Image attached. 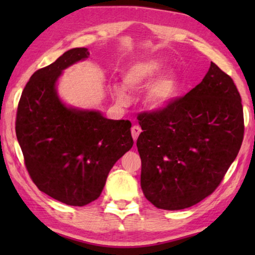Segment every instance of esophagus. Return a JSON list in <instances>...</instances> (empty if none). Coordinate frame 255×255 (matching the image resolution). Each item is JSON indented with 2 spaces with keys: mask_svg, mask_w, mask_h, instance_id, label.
Wrapping results in <instances>:
<instances>
[{
  "mask_svg": "<svg viewBox=\"0 0 255 255\" xmlns=\"http://www.w3.org/2000/svg\"><path fill=\"white\" fill-rule=\"evenodd\" d=\"M140 131H141V129H140V127H139V126H137V125H135V126H132V127H131V136H132L133 140H135V141L137 140L138 136H139Z\"/></svg>",
  "mask_w": 255,
  "mask_h": 255,
  "instance_id": "esophagus-1",
  "label": "esophagus"
}]
</instances>
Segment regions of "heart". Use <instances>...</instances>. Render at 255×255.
I'll return each instance as SVG.
<instances>
[{
	"label": "heart",
	"instance_id": "b5f03b06",
	"mask_svg": "<svg viewBox=\"0 0 255 255\" xmlns=\"http://www.w3.org/2000/svg\"><path fill=\"white\" fill-rule=\"evenodd\" d=\"M163 65L162 60L157 58L138 59L129 64L122 75V84L124 88L119 85L112 86V94L116 100L122 105L127 103L129 98L125 90L137 91L144 88L148 82L162 70ZM179 89L180 80L174 71L159 73L146 86L143 99L144 105L150 110L163 109L174 100L178 96Z\"/></svg>",
	"mask_w": 255,
	"mask_h": 255
}]
</instances>
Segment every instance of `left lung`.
<instances>
[{"instance_id": "8db88e82", "label": "left lung", "mask_w": 255, "mask_h": 255, "mask_svg": "<svg viewBox=\"0 0 255 255\" xmlns=\"http://www.w3.org/2000/svg\"><path fill=\"white\" fill-rule=\"evenodd\" d=\"M140 185L159 209L189 208L213 193L244 137L234 81L215 63L199 84L169 106L137 116Z\"/></svg>"}]
</instances>
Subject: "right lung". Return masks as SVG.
Instances as JSON below:
<instances>
[{"label":"right lung","instance_id":"1","mask_svg":"<svg viewBox=\"0 0 255 255\" xmlns=\"http://www.w3.org/2000/svg\"><path fill=\"white\" fill-rule=\"evenodd\" d=\"M73 48L36 71L21 94L15 133L24 165L40 191L70 206L100 197L115 163L132 147L129 120L67 108L56 93L63 70L89 57Z\"/></svg>","mask_w":255,"mask_h":255}]
</instances>
